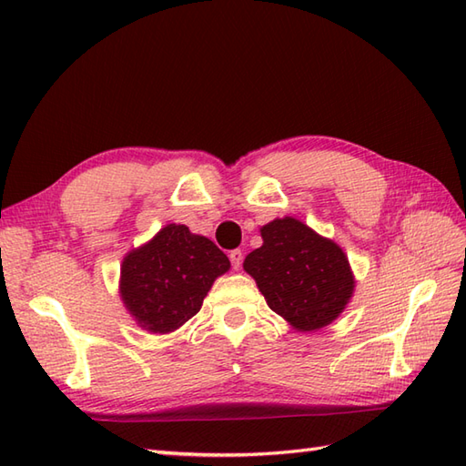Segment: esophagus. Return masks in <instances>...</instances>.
Returning <instances> with one entry per match:
<instances>
[{
    "label": "esophagus",
    "mask_w": 466,
    "mask_h": 466,
    "mask_svg": "<svg viewBox=\"0 0 466 466\" xmlns=\"http://www.w3.org/2000/svg\"><path fill=\"white\" fill-rule=\"evenodd\" d=\"M242 260H244L242 250H232V252H230V262H232V268H234V270H240Z\"/></svg>",
    "instance_id": "esophagus-1"
}]
</instances>
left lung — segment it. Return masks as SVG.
<instances>
[{"instance_id": "left-lung-1", "label": "left lung", "mask_w": 466, "mask_h": 466, "mask_svg": "<svg viewBox=\"0 0 466 466\" xmlns=\"http://www.w3.org/2000/svg\"><path fill=\"white\" fill-rule=\"evenodd\" d=\"M262 246L244 260L270 309L300 332L319 330L340 316L354 292L349 258L296 218L260 228Z\"/></svg>"}]
</instances>
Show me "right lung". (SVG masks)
<instances>
[{"label": "right lung", "mask_w": 466, "mask_h": 466, "mask_svg": "<svg viewBox=\"0 0 466 466\" xmlns=\"http://www.w3.org/2000/svg\"><path fill=\"white\" fill-rule=\"evenodd\" d=\"M228 270L230 260L212 240L184 224H167L126 254L120 296L144 330L167 334L202 309L214 280Z\"/></svg>", "instance_id": "1"}]
</instances>
